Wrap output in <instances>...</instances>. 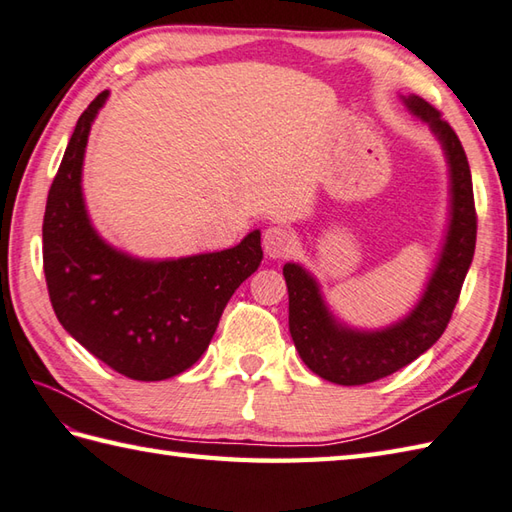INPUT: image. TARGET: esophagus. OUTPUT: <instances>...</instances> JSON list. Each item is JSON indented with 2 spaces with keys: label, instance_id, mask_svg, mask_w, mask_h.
<instances>
[{
  "label": "esophagus",
  "instance_id": "1",
  "mask_svg": "<svg viewBox=\"0 0 512 512\" xmlns=\"http://www.w3.org/2000/svg\"><path fill=\"white\" fill-rule=\"evenodd\" d=\"M264 250L270 259H284L292 255L297 242L290 228L286 226H268L264 231Z\"/></svg>",
  "mask_w": 512,
  "mask_h": 512
}]
</instances>
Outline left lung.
<instances>
[{
  "label": "left lung",
  "mask_w": 512,
  "mask_h": 512,
  "mask_svg": "<svg viewBox=\"0 0 512 512\" xmlns=\"http://www.w3.org/2000/svg\"><path fill=\"white\" fill-rule=\"evenodd\" d=\"M407 110L427 123L440 140L449 165V226L436 268L416 306L400 321L380 330L350 328L334 317L319 281L306 268L288 262V325L301 361L336 385H365L398 372L436 343L458 303L475 253L477 217L469 160L460 138L440 112L416 94L400 96Z\"/></svg>",
  "instance_id": "left-lung-1"
}]
</instances>
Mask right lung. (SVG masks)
Instances as JSON below:
<instances>
[{
    "instance_id": "add662e5",
    "label": "right lung",
    "mask_w": 512,
    "mask_h": 512,
    "mask_svg": "<svg viewBox=\"0 0 512 512\" xmlns=\"http://www.w3.org/2000/svg\"><path fill=\"white\" fill-rule=\"evenodd\" d=\"M101 92L74 127L43 215V273L59 323L114 372L165 380L209 347L228 299L262 264V233L233 248L140 259L107 244L85 209L81 173Z\"/></svg>"
}]
</instances>
